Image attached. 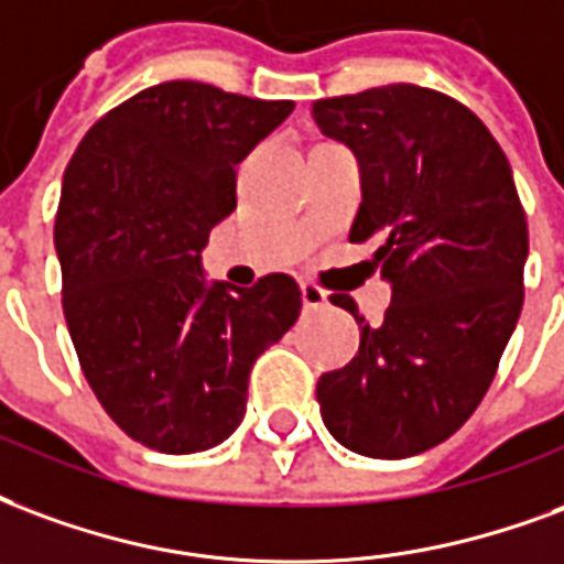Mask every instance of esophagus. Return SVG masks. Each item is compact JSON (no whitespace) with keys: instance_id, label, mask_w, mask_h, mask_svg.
I'll return each instance as SVG.
<instances>
[{"instance_id":"obj_1","label":"esophagus","mask_w":564,"mask_h":564,"mask_svg":"<svg viewBox=\"0 0 564 564\" xmlns=\"http://www.w3.org/2000/svg\"><path fill=\"white\" fill-rule=\"evenodd\" d=\"M302 302L304 311H323V307H328V295H325V290H319L316 283L302 281Z\"/></svg>"}]
</instances>
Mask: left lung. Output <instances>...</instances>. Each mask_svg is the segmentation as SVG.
I'll return each mask as SVG.
<instances>
[{"mask_svg": "<svg viewBox=\"0 0 564 564\" xmlns=\"http://www.w3.org/2000/svg\"><path fill=\"white\" fill-rule=\"evenodd\" d=\"M316 128L361 166L349 241H377L391 281L377 328L349 295L358 356L323 373L316 400L349 452L400 460L460 431L494 382L523 307L527 212L487 124L448 95L412 83L323 98Z\"/></svg>", "mask_w": 564, "mask_h": 564, "instance_id": "obj_1", "label": "left lung"}]
</instances>
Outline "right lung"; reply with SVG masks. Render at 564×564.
I'll list each match as a JSON object with an SVG mask.
<instances>
[{"mask_svg": "<svg viewBox=\"0 0 564 564\" xmlns=\"http://www.w3.org/2000/svg\"><path fill=\"white\" fill-rule=\"evenodd\" d=\"M170 80L91 124L62 178V311L95 398L161 454L215 448L245 419L253 361L302 314L290 274L208 286L199 250L236 208V164L293 112Z\"/></svg>", "mask_w": 564, "mask_h": 564, "instance_id": "1", "label": "right lung"}]
</instances>
